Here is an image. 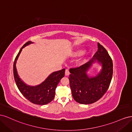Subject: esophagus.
Segmentation results:
<instances>
[{
    "label": "esophagus",
    "mask_w": 132,
    "mask_h": 132,
    "mask_svg": "<svg viewBox=\"0 0 132 132\" xmlns=\"http://www.w3.org/2000/svg\"><path fill=\"white\" fill-rule=\"evenodd\" d=\"M69 74H70V73H69V70L68 69H66L65 71V76H68Z\"/></svg>",
    "instance_id": "34e87169"
}]
</instances>
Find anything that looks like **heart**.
I'll use <instances>...</instances> for the list:
<instances>
[{
    "label": "heart",
    "instance_id": "b5f03b06",
    "mask_svg": "<svg viewBox=\"0 0 132 132\" xmlns=\"http://www.w3.org/2000/svg\"><path fill=\"white\" fill-rule=\"evenodd\" d=\"M85 51L83 49H79L77 50V51H75L71 53V55L73 57H77V56H79V55H80L82 54H84L85 53Z\"/></svg>",
    "mask_w": 132,
    "mask_h": 132
}]
</instances>
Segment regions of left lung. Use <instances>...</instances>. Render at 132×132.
<instances>
[{
    "label": "left lung",
    "mask_w": 132,
    "mask_h": 132,
    "mask_svg": "<svg viewBox=\"0 0 132 132\" xmlns=\"http://www.w3.org/2000/svg\"><path fill=\"white\" fill-rule=\"evenodd\" d=\"M98 50L93 58L84 64L69 70V79L72 96L81 104L88 105L101 98L110 86L113 74V63L107 50L97 43ZM97 62L102 69L95 76L87 73L94 63Z\"/></svg>",
    "instance_id": "left-lung-1"
}]
</instances>
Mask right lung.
I'll return each instance as SVG.
<instances>
[{"label":"right lung","mask_w":132,"mask_h":132,"mask_svg":"<svg viewBox=\"0 0 132 132\" xmlns=\"http://www.w3.org/2000/svg\"><path fill=\"white\" fill-rule=\"evenodd\" d=\"M33 43L31 41L26 42L20 50L17 56L16 57L13 67L14 77L16 84L23 96L34 104L45 105L51 102L53 100L55 89L61 79L64 77L65 69H63L51 73L45 81L39 85L31 86L26 84L20 78L16 67V63L23 48Z\"/></svg>","instance_id":"1"}]
</instances>
